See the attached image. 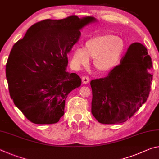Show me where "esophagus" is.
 <instances>
[{
    "label": "esophagus",
    "instance_id": "esophagus-1",
    "mask_svg": "<svg viewBox=\"0 0 159 159\" xmlns=\"http://www.w3.org/2000/svg\"><path fill=\"white\" fill-rule=\"evenodd\" d=\"M90 79L88 76H83L82 77V83L84 84H87L88 83H89Z\"/></svg>",
    "mask_w": 159,
    "mask_h": 159
}]
</instances>
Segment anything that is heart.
<instances>
[{"label":"heart","mask_w":159,"mask_h":159,"mask_svg":"<svg viewBox=\"0 0 159 159\" xmlns=\"http://www.w3.org/2000/svg\"><path fill=\"white\" fill-rule=\"evenodd\" d=\"M126 49L122 37L111 33L97 35L88 39L85 47H75L71 54V65L80 69L89 64L93 59L95 69L100 73L109 72L117 66Z\"/></svg>","instance_id":"1"}]
</instances>
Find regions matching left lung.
<instances>
[{"instance_id": "obj_1", "label": "left lung", "mask_w": 159, "mask_h": 159, "mask_svg": "<svg viewBox=\"0 0 159 159\" xmlns=\"http://www.w3.org/2000/svg\"><path fill=\"white\" fill-rule=\"evenodd\" d=\"M120 65L107 77L92 80L91 112L100 123L127 121L147 101L153 74L152 58L142 44L130 45Z\"/></svg>"}]
</instances>
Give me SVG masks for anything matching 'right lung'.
Listing matches in <instances>:
<instances>
[{
  "label": "right lung",
  "instance_id": "1",
  "mask_svg": "<svg viewBox=\"0 0 159 159\" xmlns=\"http://www.w3.org/2000/svg\"><path fill=\"white\" fill-rule=\"evenodd\" d=\"M98 22L71 16L44 20L27 30L13 45L6 64V79L16 106L30 122L49 125L64 114L65 100L81 79L66 71L67 54L79 40L80 30Z\"/></svg>",
  "mask_w": 159,
  "mask_h": 159
}]
</instances>
